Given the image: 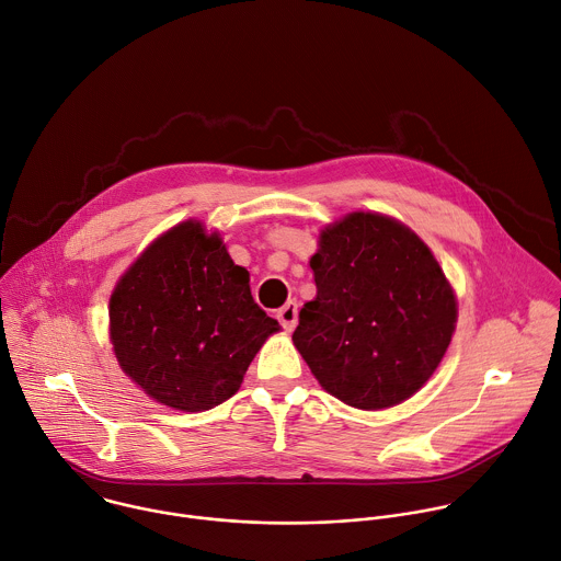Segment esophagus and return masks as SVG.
I'll use <instances>...</instances> for the list:
<instances>
[{
    "instance_id": "esophagus-1",
    "label": "esophagus",
    "mask_w": 561,
    "mask_h": 561,
    "mask_svg": "<svg viewBox=\"0 0 561 561\" xmlns=\"http://www.w3.org/2000/svg\"><path fill=\"white\" fill-rule=\"evenodd\" d=\"M276 318H278V322L283 324V329L291 331V329L296 327V322H298V302H296V300H289L287 305H283V307L278 309Z\"/></svg>"
}]
</instances>
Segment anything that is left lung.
Returning a JSON list of instances; mask_svg holds the SVG:
<instances>
[{"label":"left lung","mask_w":561,"mask_h":561,"mask_svg":"<svg viewBox=\"0 0 561 561\" xmlns=\"http://www.w3.org/2000/svg\"><path fill=\"white\" fill-rule=\"evenodd\" d=\"M309 265L318 294L291 337L320 386L362 410L412 397L456 324L451 287L427 245L390 217L353 213L322 232Z\"/></svg>","instance_id":"obj_1"}]
</instances>
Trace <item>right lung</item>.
Masks as SVG:
<instances>
[{
  "label": "right lung",
  "mask_w": 561,
  "mask_h": 561,
  "mask_svg": "<svg viewBox=\"0 0 561 561\" xmlns=\"http://www.w3.org/2000/svg\"><path fill=\"white\" fill-rule=\"evenodd\" d=\"M114 353L156 401L202 412L230 399L278 331L217 234L186 221L160 237L110 300Z\"/></svg>",
  "instance_id": "1"
}]
</instances>
